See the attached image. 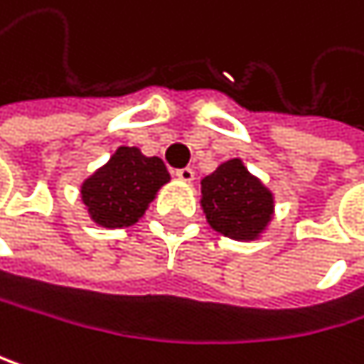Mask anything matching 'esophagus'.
<instances>
[{
	"label": "esophagus",
	"instance_id": "34e87169",
	"mask_svg": "<svg viewBox=\"0 0 364 364\" xmlns=\"http://www.w3.org/2000/svg\"><path fill=\"white\" fill-rule=\"evenodd\" d=\"M176 178H181L183 183H192V181H194V170L192 168H181V170H176Z\"/></svg>",
	"mask_w": 364,
	"mask_h": 364
}]
</instances>
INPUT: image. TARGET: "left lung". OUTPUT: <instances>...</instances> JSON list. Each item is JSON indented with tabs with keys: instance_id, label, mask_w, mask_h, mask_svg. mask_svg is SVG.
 <instances>
[{
	"instance_id": "left-lung-1",
	"label": "left lung",
	"mask_w": 364,
	"mask_h": 364,
	"mask_svg": "<svg viewBox=\"0 0 364 364\" xmlns=\"http://www.w3.org/2000/svg\"><path fill=\"white\" fill-rule=\"evenodd\" d=\"M200 207L215 232L235 241H256L273 222L275 196L241 157H235L200 181Z\"/></svg>"
}]
</instances>
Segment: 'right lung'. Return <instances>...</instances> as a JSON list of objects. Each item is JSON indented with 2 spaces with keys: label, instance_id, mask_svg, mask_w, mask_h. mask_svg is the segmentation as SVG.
<instances>
[{
  "label": "right lung",
  "instance_id": "add662e5",
  "mask_svg": "<svg viewBox=\"0 0 364 364\" xmlns=\"http://www.w3.org/2000/svg\"><path fill=\"white\" fill-rule=\"evenodd\" d=\"M168 181L159 157H146L138 146H117L110 159L80 183V200L93 224L108 230L129 228Z\"/></svg>",
  "mask_w": 364,
  "mask_h": 364
}]
</instances>
